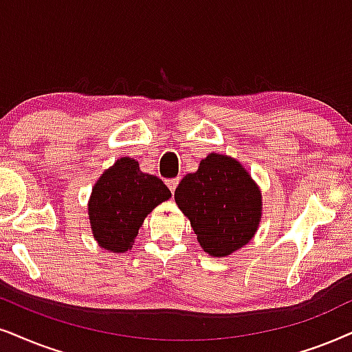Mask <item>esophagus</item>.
<instances>
[{
  "label": "esophagus",
  "mask_w": 352,
  "mask_h": 352,
  "mask_svg": "<svg viewBox=\"0 0 352 352\" xmlns=\"http://www.w3.org/2000/svg\"><path fill=\"white\" fill-rule=\"evenodd\" d=\"M179 182H180L179 179H170V180H167V186H168V190L172 191V193L177 190V186H179Z\"/></svg>",
  "instance_id": "esophagus-1"
}]
</instances>
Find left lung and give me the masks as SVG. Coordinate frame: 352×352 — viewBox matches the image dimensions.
<instances>
[{"label": "left lung", "instance_id": "left-lung-1", "mask_svg": "<svg viewBox=\"0 0 352 352\" xmlns=\"http://www.w3.org/2000/svg\"><path fill=\"white\" fill-rule=\"evenodd\" d=\"M175 203L190 219L203 250L219 258L248 243L261 216L255 182L237 161L221 154H209L197 172L182 179Z\"/></svg>", "mask_w": 352, "mask_h": 352}]
</instances>
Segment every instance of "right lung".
Returning <instances> with one entry per match:
<instances>
[{
    "instance_id": "right-lung-1",
    "label": "right lung",
    "mask_w": 352,
    "mask_h": 352,
    "mask_svg": "<svg viewBox=\"0 0 352 352\" xmlns=\"http://www.w3.org/2000/svg\"><path fill=\"white\" fill-rule=\"evenodd\" d=\"M168 198L170 190L161 179L141 172L133 159L122 157L92 188L89 217L96 240L105 250L126 252L144 217Z\"/></svg>"
}]
</instances>
